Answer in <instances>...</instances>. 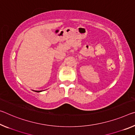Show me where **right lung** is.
<instances>
[{"label":"right lung","mask_w":135,"mask_h":135,"mask_svg":"<svg viewBox=\"0 0 135 135\" xmlns=\"http://www.w3.org/2000/svg\"><path fill=\"white\" fill-rule=\"evenodd\" d=\"M35 92H37V93H40V92H41L42 91H34Z\"/></svg>","instance_id":"add662e5"}]
</instances>
